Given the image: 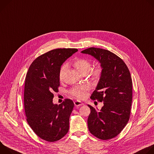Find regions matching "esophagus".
<instances>
[{"mask_svg":"<svg viewBox=\"0 0 154 154\" xmlns=\"http://www.w3.org/2000/svg\"><path fill=\"white\" fill-rule=\"evenodd\" d=\"M74 104L75 105V106H81V105H83L84 104L82 103V102L79 101H75L74 102Z\"/></svg>","mask_w":154,"mask_h":154,"instance_id":"1","label":"esophagus"}]
</instances>
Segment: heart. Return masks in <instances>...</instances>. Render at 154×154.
Returning a JSON list of instances; mask_svg holds the SVG:
<instances>
[{
	"label": "heart",
	"mask_w": 154,
	"mask_h": 154,
	"mask_svg": "<svg viewBox=\"0 0 154 154\" xmlns=\"http://www.w3.org/2000/svg\"><path fill=\"white\" fill-rule=\"evenodd\" d=\"M72 65L81 74H87L91 68V63L89 60L82 59V58H76L72 62ZM66 65H63L60 68L59 71V79L61 80L63 78L64 73L66 70ZM100 75V70L99 69H96L94 70L92 73V76L94 78L97 79ZM88 91V88L86 86H81L79 87H76L71 91V94L78 98L81 99L85 97Z\"/></svg>",
	"instance_id": "heart-1"
}]
</instances>
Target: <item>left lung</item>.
<instances>
[{"instance_id": "1", "label": "left lung", "mask_w": 154, "mask_h": 154, "mask_svg": "<svg viewBox=\"0 0 154 154\" xmlns=\"http://www.w3.org/2000/svg\"><path fill=\"white\" fill-rule=\"evenodd\" d=\"M81 53L93 56L102 68L97 86L91 96L103 101L98 111L90 105L88 124L89 131L103 140L114 138L127 125L132 102V80L124 62L111 51L89 48Z\"/></svg>"}]
</instances>
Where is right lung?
<instances>
[{
  "label": "right lung",
  "mask_w": 154,
  "mask_h": 154,
  "mask_svg": "<svg viewBox=\"0 0 154 154\" xmlns=\"http://www.w3.org/2000/svg\"><path fill=\"white\" fill-rule=\"evenodd\" d=\"M75 48H60L48 51L32 63L24 86V109L32 130L46 141L60 140L69 130V119L74 107L72 100L54 104L53 92L60 86L59 71L63 63L74 53Z\"/></svg>",
  "instance_id": "right-lung-1"
}]
</instances>
